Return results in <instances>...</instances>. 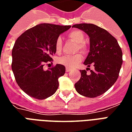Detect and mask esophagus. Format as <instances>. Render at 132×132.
<instances>
[{
  "label": "esophagus",
  "instance_id": "obj_1",
  "mask_svg": "<svg viewBox=\"0 0 132 132\" xmlns=\"http://www.w3.org/2000/svg\"><path fill=\"white\" fill-rule=\"evenodd\" d=\"M71 69H69V68H66V72H70V71H71Z\"/></svg>",
  "mask_w": 132,
  "mask_h": 132
}]
</instances>
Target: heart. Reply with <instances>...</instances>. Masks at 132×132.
<instances>
[{
	"label": "heart",
	"mask_w": 132,
	"mask_h": 132,
	"mask_svg": "<svg viewBox=\"0 0 132 132\" xmlns=\"http://www.w3.org/2000/svg\"><path fill=\"white\" fill-rule=\"evenodd\" d=\"M68 37L77 43V50H80L83 53L87 52V46L85 44V35L84 33L79 30H74L71 31L68 34ZM55 51L57 54H59L62 50V39L61 37H57L54 43ZM83 59V56L81 54H76L74 55H64L61 56L57 59L58 63L66 68H73L77 63L80 62Z\"/></svg>",
	"instance_id": "obj_1"
}]
</instances>
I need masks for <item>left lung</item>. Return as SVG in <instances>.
Returning <instances> with one entry per match:
<instances>
[{"label": "left lung", "mask_w": 132, "mask_h": 132, "mask_svg": "<svg viewBox=\"0 0 132 132\" xmlns=\"http://www.w3.org/2000/svg\"><path fill=\"white\" fill-rule=\"evenodd\" d=\"M90 37V52L84 61L95 69L87 74L80 71L81 77L75 83L76 91L85 97H95L105 93L114 85L119 76L122 64V51L115 38L107 30L93 24H74Z\"/></svg>", "instance_id": "1"}]
</instances>
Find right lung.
I'll return each instance as SVG.
<instances>
[{
	"label": "right lung",
	"mask_w": 132,
	"mask_h": 132,
	"mask_svg": "<svg viewBox=\"0 0 132 132\" xmlns=\"http://www.w3.org/2000/svg\"><path fill=\"white\" fill-rule=\"evenodd\" d=\"M71 27L42 23L26 30L15 41L12 70L18 85L28 95L44 100L56 91L58 79L65 73V66L56 64L46 71L43 66L52 61L56 38Z\"/></svg>",
	"instance_id": "add662e5"
}]
</instances>
